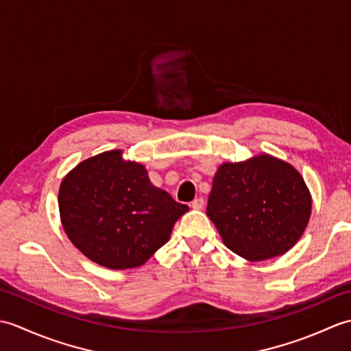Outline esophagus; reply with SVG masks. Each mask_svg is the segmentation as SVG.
Wrapping results in <instances>:
<instances>
[{
    "mask_svg": "<svg viewBox=\"0 0 351 351\" xmlns=\"http://www.w3.org/2000/svg\"><path fill=\"white\" fill-rule=\"evenodd\" d=\"M204 206H205V200L202 197H197L191 202L193 210H204Z\"/></svg>",
    "mask_w": 351,
    "mask_h": 351,
    "instance_id": "34e87169",
    "label": "esophagus"
}]
</instances>
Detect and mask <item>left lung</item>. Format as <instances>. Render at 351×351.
<instances>
[{
  "instance_id": "obj_1",
  "label": "left lung",
  "mask_w": 351,
  "mask_h": 351,
  "mask_svg": "<svg viewBox=\"0 0 351 351\" xmlns=\"http://www.w3.org/2000/svg\"><path fill=\"white\" fill-rule=\"evenodd\" d=\"M311 211L312 197L299 170L268 154L223 162L206 206L226 247L252 263L293 249Z\"/></svg>"
}]
</instances>
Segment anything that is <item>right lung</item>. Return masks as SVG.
Masks as SVG:
<instances>
[{"instance_id": "right-lung-1", "label": "right lung", "mask_w": 351, "mask_h": 351, "mask_svg": "<svg viewBox=\"0 0 351 351\" xmlns=\"http://www.w3.org/2000/svg\"><path fill=\"white\" fill-rule=\"evenodd\" d=\"M58 210L66 235L111 270L143 265L189 211L151 182L147 170L113 149L81 161L63 178Z\"/></svg>"}]
</instances>
